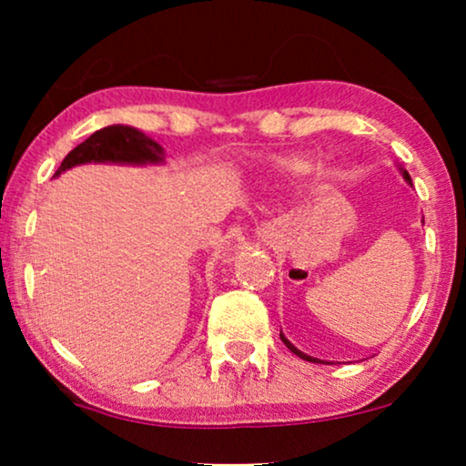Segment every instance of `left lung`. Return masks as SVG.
I'll return each instance as SVG.
<instances>
[{
  "instance_id": "left-lung-1",
  "label": "left lung",
  "mask_w": 466,
  "mask_h": 466,
  "mask_svg": "<svg viewBox=\"0 0 466 466\" xmlns=\"http://www.w3.org/2000/svg\"><path fill=\"white\" fill-rule=\"evenodd\" d=\"M403 176H405V180L411 184V177H410V174H407V171H405V169H403ZM279 339H282V341L286 343V348H289L292 354H297V356H299V359H303V360H309V362H322V360H318V359H311V356H308V354H303V352H301V350H297L295 346H292V343H290L289 339H286V337H284L282 333H279Z\"/></svg>"
}]
</instances>
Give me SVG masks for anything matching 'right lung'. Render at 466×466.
Wrapping results in <instances>:
<instances>
[{
	"label": "right lung",
	"instance_id": "right-lung-1",
	"mask_svg": "<svg viewBox=\"0 0 466 466\" xmlns=\"http://www.w3.org/2000/svg\"><path fill=\"white\" fill-rule=\"evenodd\" d=\"M165 158V152L155 139L146 137L133 127L112 125L106 129L95 131L91 137L76 146L69 155L63 158L61 167L55 176L74 165L82 163H158Z\"/></svg>",
	"mask_w": 466,
	"mask_h": 466
}]
</instances>
